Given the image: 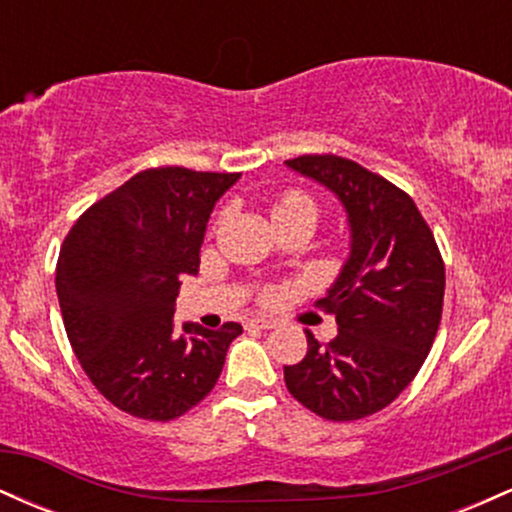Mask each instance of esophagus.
<instances>
[{"instance_id":"1","label":"esophagus","mask_w":512,"mask_h":512,"mask_svg":"<svg viewBox=\"0 0 512 512\" xmlns=\"http://www.w3.org/2000/svg\"><path fill=\"white\" fill-rule=\"evenodd\" d=\"M248 327H252V330H274L276 322L267 320V317H252V320L248 322Z\"/></svg>"}]
</instances>
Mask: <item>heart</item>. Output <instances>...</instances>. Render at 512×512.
Returning a JSON list of instances; mask_svg holds the SVG:
<instances>
[{"label": "heart", "mask_w": 512, "mask_h": 512, "mask_svg": "<svg viewBox=\"0 0 512 512\" xmlns=\"http://www.w3.org/2000/svg\"><path fill=\"white\" fill-rule=\"evenodd\" d=\"M272 214H274L276 223L301 219V216H313V219L317 221V202L313 199V195H308V192L291 187V190H284L279 197L274 199ZM221 219H223V214L219 216V221ZM219 221H216V223H219ZM260 298H262V301H274L276 291L269 289V286H267V289H262Z\"/></svg>", "instance_id": "obj_1"}]
</instances>
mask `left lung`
Returning a JSON list of instances; mask_svg holds the SVG:
<instances>
[{"label": "left lung", "instance_id": "1", "mask_svg": "<svg viewBox=\"0 0 512 512\" xmlns=\"http://www.w3.org/2000/svg\"><path fill=\"white\" fill-rule=\"evenodd\" d=\"M342 199L351 257L315 305L334 315L332 342L284 366L286 387L327 421L366 419L407 390L424 366L443 315L445 262L414 199L383 175L334 154L286 161Z\"/></svg>", "mask_w": 512, "mask_h": 512}]
</instances>
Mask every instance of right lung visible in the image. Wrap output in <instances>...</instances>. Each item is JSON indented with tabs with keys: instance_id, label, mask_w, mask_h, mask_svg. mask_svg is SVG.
Listing matches in <instances>:
<instances>
[{
	"instance_id": "obj_1",
	"label": "right lung",
	"mask_w": 512,
	"mask_h": 512,
	"mask_svg": "<svg viewBox=\"0 0 512 512\" xmlns=\"http://www.w3.org/2000/svg\"><path fill=\"white\" fill-rule=\"evenodd\" d=\"M240 173L149 168L76 219L57 260L64 330L96 390L129 416L173 421L219 380L238 322L173 320L211 209Z\"/></svg>"
}]
</instances>
